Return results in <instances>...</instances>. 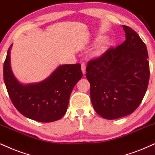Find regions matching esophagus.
I'll return each mask as SVG.
<instances>
[{
  "label": "esophagus",
  "instance_id": "obj_1",
  "mask_svg": "<svg viewBox=\"0 0 155 155\" xmlns=\"http://www.w3.org/2000/svg\"><path fill=\"white\" fill-rule=\"evenodd\" d=\"M81 71H82V73L84 75V74H86V65L85 64H81Z\"/></svg>",
  "mask_w": 155,
  "mask_h": 155
}]
</instances>
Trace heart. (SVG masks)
I'll use <instances>...</instances> for the list:
<instances>
[{
	"mask_svg": "<svg viewBox=\"0 0 155 155\" xmlns=\"http://www.w3.org/2000/svg\"><path fill=\"white\" fill-rule=\"evenodd\" d=\"M101 38V36H98L97 39V40H99V39ZM109 40L108 38H104L102 40V42H101V44L100 46H99V48H98V50L97 51V52H96V54L97 55H100L101 53H102V51H104V49L106 48V46H107L109 44Z\"/></svg>",
	"mask_w": 155,
	"mask_h": 155,
	"instance_id": "heart-1",
	"label": "heart"
}]
</instances>
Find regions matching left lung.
I'll return each instance as SVG.
<instances>
[{
    "label": "left lung",
    "mask_w": 155,
    "mask_h": 155,
    "mask_svg": "<svg viewBox=\"0 0 155 155\" xmlns=\"http://www.w3.org/2000/svg\"><path fill=\"white\" fill-rule=\"evenodd\" d=\"M126 40L116 48L88 62L94 109L106 119H115L134 112L142 102L150 79L145 44L135 31L123 25Z\"/></svg>",
    "instance_id": "obj_1"
}]
</instances>
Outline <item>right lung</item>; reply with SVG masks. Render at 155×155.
<instances>
[{
	"mask_svg": "<svg viewBox=\"0 0 155 155\" xmlns=\"http://www.w3.org/2000/svg\"><path fill=\"white\" fill-rule=\"evenodd\" d=\"M9 47L3 65V79L11 100L27 118L52 122L64 117L74 87L82 77L81 64L59 65L44 80L24 84L13 74Z\"/></svg>",
	"mask_w": 155,
	"mask_h": 155,
	"instance_id": "right-lung-1",
	"label": "right lung"
}]
</instances>
